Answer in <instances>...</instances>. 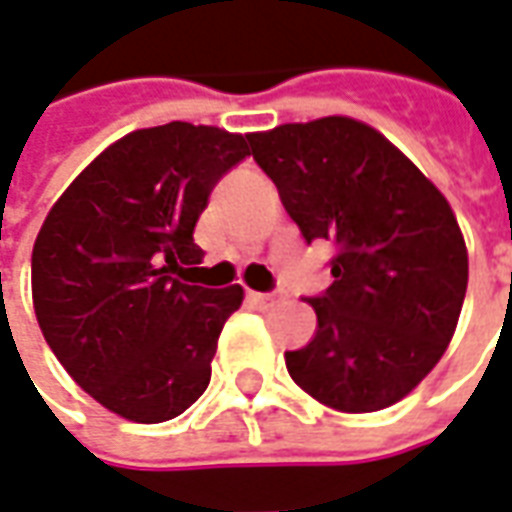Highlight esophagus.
Returning a JSON list of instances; mask_svg holds the SVG:
<instances>
[{"instance_id": "1", "label": "esophagus", "mask_w": 512, "mask_h": 512, "mask_svg": "<svg viewBox=\"0 0 512 512\" xmlns=\"http://www.w3.org/2000/svg\"><path fill=\"white\" fill-rule=\"evenodd\" d=\"M249 302L257 305L260 311H271L274 305H277V294H260V291H249Z\"/></svg>"}]
</instances>
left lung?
<instances>
[{
    "mask_svg": "<svg viewBox=\"0 0 512 512\" xmlns=\"http://www.w3.org/2000/svg\"><path fill=\"white\" fill-rule=\"evenodd\" d=\"M302 238L330 241L316 336L285 353L294 384L339 412L403 401L460 322L468 249L446 196L381 131L319 117L246 134Z\"/></svg>",
    "mask_w": 512,
    "mask_h": 512,
    "instance_id": "8db88e82",
    "label": "left lung"
}]
</instances>
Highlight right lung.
Returning <instances> with one entry per match:
<instances>
[{"instance_id": "obj_1", "label": "right lung", "mask_w": 512, "mask_h": 512, "mask_svg": "<svg viewBox=\"0 0 512 512\" xmlns=\"http://www.w3.org/2000/svg\"><path fill=\"white\" fill-rule=\"evenodd\" d=\"M249 156L243 134L168 123L111 142L52 204L33 243L38 328L72 381L134 423L182 415L210 384L243 288L184 280L215 182Z\"/></svg>"}]
</instances>
